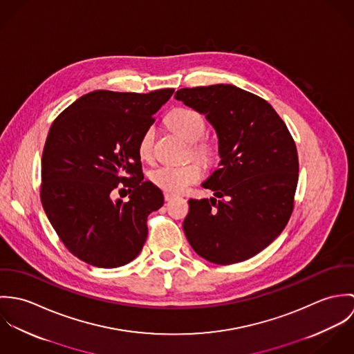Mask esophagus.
I'll return each instance as SVG.
<instances>
[{"label": "esophagus", "mask_w": 354, "mask_h": 354, "mask_svg": "<svg viewBox=\"0 0 354 354\" xmlns=\"http://www.w3.org/2000/svg\"><path fill=\"white\" fill-rule=\"evenodd\" d=\"M165 201L166 202H170V201H173V199H176V195H173V194H167V192H165Z\"/></svg>", "instance_id": "1"}]
</instances>
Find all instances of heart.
Instances as JSON below:
<instances>
[{"instance_id": "heart-1", "label": "heart", "mask_w": 354, "mask_h": 354, "mask_svg": "<svg viewBox=\"0 0 354 354\" xmlns=\"http://www.w3.org/2000/svg\"><path fill=\"white\" fill-rule=\"evenodd\" d=\"M167 122L176 133L191 143V151L196 159L204 165H212L215 162L218 155L216 149L203 139L207 124L202 113L191 107H177L167 115ZM153 138L155 129L149 127L138 142V153L145 160L151 159ZM202 177V166L198 162H189L183 166H159L150 173L152 184L167 194H181L189 185L201 181Z\"/></svg>"}]
</instances>
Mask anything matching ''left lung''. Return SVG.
<instances>
[{
  "mask_svg": "<svg viewBox=\"0 0 354 354\" xmlns=\"http://www.w3.org/2000/svg\"><path fill=\"white\" fill-rule=\"evenodd\" d=\"M176 100L205 114L221 167L203 183L215 198L189 199L184 233L205 260L227 266L268 247L288 225L299 181L296 143L263 98L232 84L181 88Z\"/></svg>",
  "mask_w": 354,
  "mask_h": 354,
  "instance_id": "left-lung-1",
  "label": "left lung"
}]
</instances>
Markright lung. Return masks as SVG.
<instances>
[{
  "instance_id": "add662e5",
  "label": "right lung",
  "mask_w": 354,
  "mask_h": 354,
  "mask_svg": "<svg viewBox=\"0 0 354 354\" xmlns=\"http://www.w3.org/2000/svg\"><path fill=\"white\" fill-rule=\"evenodd\" d=\"M173 93L93 91L51 124L41 202L62 244L87 264L115 268L142 251L147 218L163 205V194L145 181L138 142ZM120 187L129 189L128 203L111 201Z\"/></svg>"
}]
</instances>
